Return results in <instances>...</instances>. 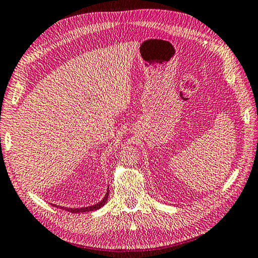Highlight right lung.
<instances>
[{"label":"right lung","instance_id":"1","mask_svg":"<svg viewBox=\"0 0 258 258\" xmlns=\"http://www.w3.org/2000/svg\"><path fill=\"white\" fill-rule=\"evenodd\" d=\"M108 195H109V188H107V191H106V195L104 196V199H102L100 202H98L97 204H93V205H90V207H86V208H67V207H62V205H56V204H51L54 205V207L58 208V209H62V210H65V211H69V212H72V213H83V212H91V211H96L98 209H100L104 207V205L106 204L107 200H108Z\"/></svg>","mask_w":258,"mask_h":258}]
</instances>
